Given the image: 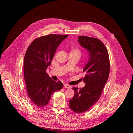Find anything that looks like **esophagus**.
<instances>
[{
  "mask_svg": "<svg viewBox=\"0 0 133 133\" xmlns=\"http://www.w3.org/2000/svg\"><path fill=\"white\" fill-rule=\"evenodd\" d=\"M64 87L65 88H71V86H70V85H67V84H65L64 85Z\"/></svg>",
  "mask_w": 133,
  "mask_h": 133,
  "instance_id": "esophagus-1",
  "label": "esophagus"
}]
</instances>
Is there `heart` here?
<instances>
[{
  "instance_id": "b5f03b06",
  "label": "heart",
  "mask_w": 133,
  "mask_h": 133,
  "mask_svg": "<svg viewBox=\"0 0 133 133\" xmlns=\"http://www.w3.org/2000/svg\"><path fill=\"white\" fill-rule=\"evenodd\" d=\"M70 54L77 55L79 57H80V56L81 55V51L78 47L74 46L71 48L70 51Z\"/></svg>"
}]
</instances>
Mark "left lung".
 <instances>
[{
  "instance_id": "left-lung-1",
  "label": "left lung",
  "mask_w": 133,
  "mask_h": 133,
  "mask_svg": "<svg viewBox=\"0 0 133 133\" xmlns=\"http://www.w3.org/2000/svg\"><path fill=\"white\" fill-rule=\"evenodd\" d=\"M79 44L88 52L89 61L83 69L85 87H74L75 95L69 101V107L75 113H83L89 109L99 99L109 74L108 52L105 45L98 39L79 36Z\"/></svg>"
}]
</instances>
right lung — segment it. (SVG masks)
I'll use <instances>...</instances> for the list:
<instances>
[{
	"label": "right lung",
	"instance_id": "right-lung-1",
	"mask_svg": "<svg viewBox=\"0 0 133 133\" xmlns=\"http://www.w3.org/2000/svg\"><path fill=\"white\" fill-rule=\"evenodd\" d=\"M68 35L50 34L35 39L27 48L24 72L26 90L30 102L38 108L47 106L51 94L62 89L63 84L55 82L46 73L56 50Z\"/></svg>",
	"mask_w": 133,
	"mask_h": 133
}]
</instances>
